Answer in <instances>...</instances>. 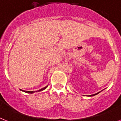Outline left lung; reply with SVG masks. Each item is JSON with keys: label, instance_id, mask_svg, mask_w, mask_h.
<instances>
[{"label": "left lung", "instance_id": "left-lung-1", "mask_svg": "<svg viewBox=\"0 0 121 121\" xmlns=\"http://www.w3.org/2000/svg\"><path fill=\"white\" fill-rule=\"evenodd\" d=\"M100 93V92H98V93H96V94H94V95H90V96H95V95H98V93Z\"/></svg>", "mask_w": 121, "mask_h": 121}]
</instances>
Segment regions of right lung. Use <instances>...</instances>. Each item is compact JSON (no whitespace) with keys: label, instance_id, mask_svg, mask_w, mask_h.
Wrapping results in <instances>:
<instances>
[{"label":"right lung","instance_id":"obj_1","mask_svg":"<svg viewBox=\"0 0 121 121\" xmlns=\"http://www.w3.org/2000/svg\"><path fill=\"white\" fill-rule=\"evenodd\" d=\"M48 86H46V87H43V88H42V89H39V90H38V91H43V90H44V89H46V88H47V87H48ZM20 90H21V91H23V92H25V93H35V92H37V91H24V90H22V89H20Z\"/></svg>","mask_w":121,"mask_h":121}]
</instances>
